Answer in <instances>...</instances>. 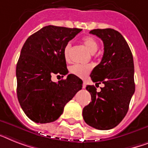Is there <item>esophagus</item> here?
<instances>
[{"label":"esophagus","mask_w":148,"mask_h":148,"mask_svg":"<svg viewBox=\"0 0 148 148\" xmlns=\"http://www.w3.org/2000/svg\"><path fill=\"white\" fill-rule=\"evenodd\" d=\"M83 88L84 89H85L86 88V82H85V81H84V82H83Z\"/></svg>","instance_id":"obj_1"}]
</instances>
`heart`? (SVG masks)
I'll list each match as a JSON object with an SVG mask.
<instances>
[{"label": "heart", "mask_w": 148, "mask_h": 148, "mask_svg": "<svg viewBox=\"0 0 148 148\" xmlns=\"http://www.w3.org/2000/svg\"><path fill=\"white\" fill-rule=\"evenodd\" d=\"M82 43L85 46V48L92 54H94L99 48V44H98L97 39L90 36L83 38ZM71 48V44L70 42L66 44L64 48L63 54L66 61L69 60V53H70ZM91 70H92V66L88 65V64L85 65V64H74L71 68V72L72 74L80 78L86 77L90 74Z\"/></svg>", "instance_id": "1"}]
</instances>
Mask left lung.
Instances as JSON below:
<instances>
[{
    "mask_svg": "<svg viewBox=\"0 0 148 148\" xmlns=\"http://www.w3.org/2000/svg\"><path fill=\"white\" fill-rule=\"evenodd\" d=\"M90 33L100 38L104 45L101 62L90 74L96 84L103 83L104 86L97 92L93 85L86 86L92 101L83 109V117L91 127L108 130L124 119L134 93L133 56L124 37L113 29H97Z\"/></svg>",
    "mask_w": 148,
    "mask_h": 148,
    "instance_id": "1",
    "label": "left lung"
}]
</instances>
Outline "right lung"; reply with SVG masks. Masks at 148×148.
Masks as SVG:
<instances>
[{"label": "right lung", "instance_id": "add662e5", "mask_svg": "<svg viewBox=\"0 0 148 148\" xmlns=\"http://www.w3.org/2000/svg\"><path fill=\"white\" fill-rule=\"evenodd\" d=\"M81 30L49 25L24 43L16 69V93L20 106L33 122L57 120L66 103L82 89V80L74 74L58 83L51 79L53 74L68 73L64 48Z\"/></svg>", "mask_w": 148, "mask_h": 148}]
</instances>
